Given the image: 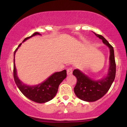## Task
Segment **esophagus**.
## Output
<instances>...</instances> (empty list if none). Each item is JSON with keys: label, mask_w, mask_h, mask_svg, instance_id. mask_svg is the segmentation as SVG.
<instances>
[{"label": "esophagus", "mask_w": 127, "mask_h": 127, "mask_svg": "<svg viewBox=\"0 0 127 127\" xmlns=\"http://www.w3.org/2000/svg\"><path fill=\"white\" fill-rule=\"evenodd\" d=\"M72 72H73V69H72V68L70 67V68H67V74L68 75H72Z\"/></svg>", "instance_id": "34e87169"}]
</instances>
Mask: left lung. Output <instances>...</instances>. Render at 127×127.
I'll list each match as a JSON object with an SVG mask.
<instances>
[{
	"instance_id": "obj_1",
	"label": "left lung",
	"mask_w": 127,
	"mask_h": 127,
	"mask_svg": "<svg viewBox=\"0 0 127 127\" xmlns=\"http://www.w3.org/2000/svg\"><path fill=\"white\" fill-rule=\"evenodd\" d=\"M97 37L110 49V66L107 75L100 80L91 79L78 69H75L73 72L77 79V82L74 88L76 95L81 100L85 101L93 102L101 98L107 93L114 81L116 75V63H115L114 50L113 46L106 39L100 34H95Z\"/></svg>"
}]
</instances>
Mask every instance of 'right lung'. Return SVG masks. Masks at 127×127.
<instances>
[{"mask_svg": "<svg viewBox=\"0 0 127 127\" xmlns=\"http://www.w3.org/2000/svg\"><path fill=\"white\" fill-rule=\"evenodd\" d=\"M40 33L35 32L31 36L26 37L23 40H25L36 35H40ZM21 43L18 45V47L14 51V78L16 85H17L20 91L32 101L38 103H43L50 101L56 95L58 91L59 85L66 78L67 73L65 70L59 72H55L49 76L46 81L39 85L29 86L24 84L19 79L17 75L15 64V54Z\"/></svg>", "mask_w": 127, "mask_h": 127, "instance_id": "1", "label": "right lung"}]
</instances>
